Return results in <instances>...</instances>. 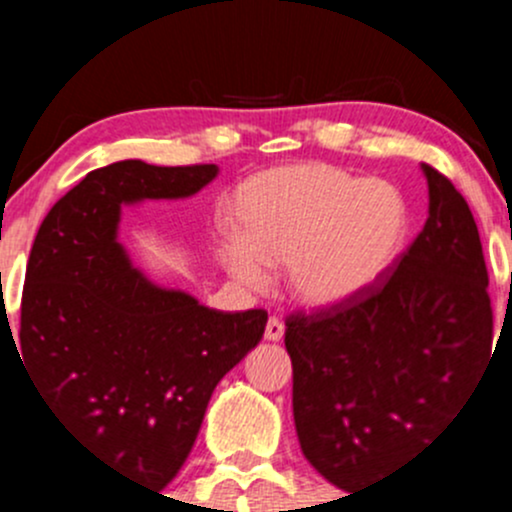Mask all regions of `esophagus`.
I'll return each mask as SVG.
<instances>
[{"label":"esophagus","instance_id":"obj_1","mask_svg":"<svg viewBox=\"0 0 512 512\" xmlns=\"http://www.w3.org/2000/svg\"><path fill=\"white\" fill-rule=\"evenodd\" d=\"M282 337H285V324H282L277 317L267 319V327H265V339H267V342H280Z\"/></svg>","mask_w":512,"mask_h":512}]
</instances>
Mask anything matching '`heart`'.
Listing matches in <instances>:
<instances>
[{"instance_id":"1","label":"heart","mask_w":512,"mask_h":512,"mask_svg":"<svg viewBox=\"0 0 512 512\" xmlns=\"http://www.w3.org/2000/svg\"><path fill=\"white\" fill-rule=\"evenodd\" d=\"M235 242L223 265L247 287L287 265V289L304 307H337L384 277L399 255L406 208L394 185L354 178L329 163L262 170L237 188Z\"/></svg>"}]
</instances>
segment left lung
I'll return each mask as SVG.
<instances>
[{"label": "left lung", "mask_w": 512, "mask_h": 512, "mask_svg": "<svg viewBox=\"0 0 512 512\" xmlns=\"http://www.w3.org/2000/svg\"><path fill=\"white\" fill-rule=\"evenodd\" d=\"M421 168L428 220L384 277L349 302L285 322L299 446L349 495L431 443L493 347L476 220L446 175Z\"/></svg>", "instance_id": "8db88e82"}]
</instances>
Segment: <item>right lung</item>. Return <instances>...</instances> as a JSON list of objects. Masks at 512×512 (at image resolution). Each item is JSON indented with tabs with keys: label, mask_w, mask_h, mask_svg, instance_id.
I'll return each mask as SVG.
<instances>
[{
	"label": "right lung",
	"mask_w": 512,
	"mask_h": 512,
	"mask_svg": "<svg viewBox=\"0 0 512 512\" xmlns=\"http://www.w3.org/2000/svg\"><path fill=\"white\" fill-rule=\"evenodd\" d=\"M215 175L213 163L143 160L91 170L44 218L24 280L14 349L46 409L98 463L153 490L180 471L215 386L257 347L267 312H218L148 282L116 242L118 218L121 205L188 198Z\"/></svg>",
	"instance_id": "add662e5"
}]
</instances>
